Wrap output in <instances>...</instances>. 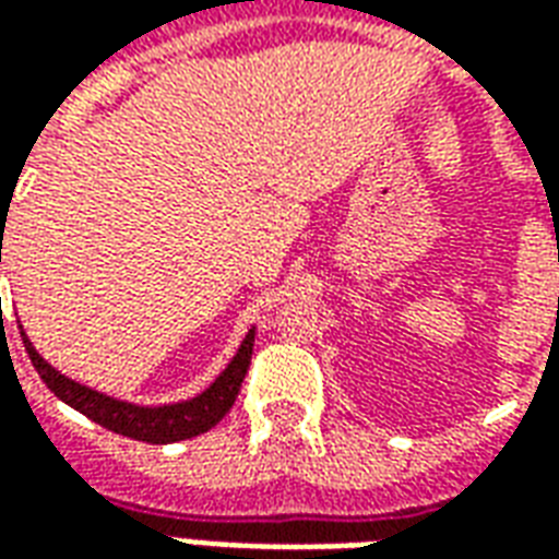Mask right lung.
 <instances>
[{
    "label": "right lung",
    "instance_id": "right-lung-1",
    "mask_svg": "<svg viewBox=\"0 0 559 559\" xmlns=\"http://www.w3.org/2000/svg\"><path fill=\"white\" fill-rule=\"evenodd\" d=\"M0 263H2V239H0ZM23 335V347L29 353L35 371L41 374L47 389L53 392L56 399L66 401L68 407H74L83 416H90L92 421H98L102 428L131 440H143V443H176V440H191L197 433L215 428L227 413H230L233 401L242 389V380L248 374L251 365V353H254V329H248V335L239 344V350L230 359V365L215 377V383L200 392L197 399L179 401V404H164V407H140V404H128V401L110 399L104 392L83 386L71 377L59 374L53 365L41 359V353L32 347V341Z\"/></svg>",
    "mask_w": 559,
    "mask_h": 559
}]
</instances>
